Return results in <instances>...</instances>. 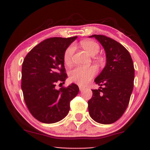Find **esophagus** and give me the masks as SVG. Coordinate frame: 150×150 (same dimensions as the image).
<instances>
[{"instance_id": "34e87169", "label": "esophagus", "mask_w": 150, "mask_h": 150, "mask_svg": "<svg viewBox=\"0 0 150 150\" xmlns=\"http://www.w3.org/2000/svg\"><path fill=\"white\" fill-rule=\"evenodd\" d=\"M79 89H80V91H82L84 89V87H83L82 86H79Z\"/></svg>"}]
</instances>
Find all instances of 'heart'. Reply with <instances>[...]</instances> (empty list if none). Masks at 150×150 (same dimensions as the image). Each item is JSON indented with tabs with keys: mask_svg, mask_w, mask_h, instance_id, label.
I'll return each mask as SVG.
<instances>
[{
	"mask_svg": "<svg viewBox=\"0 0 150 150\" xmlns=\"http://www.w3.org/2000/svg\"><path fill=\"white\" fill-rule=\"evenodd\" d=\"M81 46L85 51L91 56H95L99 53V44L93 40H83L81 42ZM75 48L73 45H70L66 49L64 54V61L66 64H70L72 62ZM96 73V69L93 67H77L71 69L69 72V78L72 82L80 85H84L88 82Z\"/></svg>",
	"mask_w": 150,
	"mask_h": 150,
	"instance_id": "obj_1",
	"label": "heart"
}]
</instances>
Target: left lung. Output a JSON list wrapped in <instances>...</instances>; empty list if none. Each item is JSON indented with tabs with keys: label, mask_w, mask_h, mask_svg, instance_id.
I'll return each mask as SVG.
<instances>
[{
	"label": "left lung",
	"mask_w": 150,
	"mask_h": 150,
	"mask_svg": "<svg viewBox=\"0 0 150 150\" xmlns=\"http://www.w3.org/2000/svg\"><path fill=\"white\" fill-rule=\"evenodd\" d=\"M103 46L106 65L94 80L100 87L92 90L88 100L91 117L101 124H111L123 115L134 88V67L129 52L116 40L102 35H93ZM103 86V87L101 86Z\"/></svg>",
	"instance_id": "obj_1"
}]
</instances>
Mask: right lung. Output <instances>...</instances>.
<instances>
[{
    "label": "right lung",
    "instance_id": "right-lung-1",
    "mask_svg": "<svg viewBox=\"0 0 150 150\" xmlns=\"http://www.w3.org/2000/svg\"><path fill=\"white\" fill-rule=\"evenodd\" d=\"M77 38L46 39L24 59L21 86L25 102L33 117L43 123H54L64 118L69 112V102L79 92L75 83L59 89L55 87L57 83H64L67 78L64 54Z\"/></svg>",
    "mask_w": 150,
    "mask_h": 150
}]
</instances>
